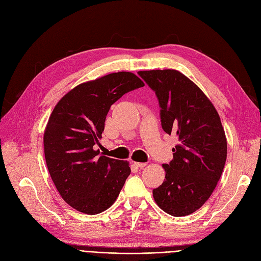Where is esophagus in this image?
I'll return each mask as SVG.
<instances>
[{
	"label": "esophagus",
	"instance_id": "obj_1",
	"mask_svg": "<svg viewBox=\"0 0 261 261\" xmlns=\"http://www.w3.org/2000/svg\"><path fill=\"white\" fill-rule=\"evenodd\" d=\"M134 165L137 166V167L143 168V167H145V166L147 165V163H146V162H143V163H140V162H134Z\"/></svg>",
	"mask_w": 261,
	"mask_h": 261
}]
</instances>
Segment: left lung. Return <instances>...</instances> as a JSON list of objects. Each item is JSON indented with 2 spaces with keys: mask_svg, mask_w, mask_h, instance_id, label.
Wrapping results in <instances>:
<instances>
[{
  "mask_svg": "<svg viewBox=\"0 0 261 261\" xmlns=\"http://www.w3.org/2000/svg\"><path fill=\"white\" fill-rule=\"evenodd\" d=\"M160 107L162 129L175 134L173 160L165 179L152 190L158 206L173 217L199 209L212 194L227 156V142L217 110L200 88L177 70L140 71Z\"/></svg>",
  "mask_w": 261,
  "mask_h": 261,
  "instance_id": "8db88e82",
  "label": "left lung"
}]
</instances>
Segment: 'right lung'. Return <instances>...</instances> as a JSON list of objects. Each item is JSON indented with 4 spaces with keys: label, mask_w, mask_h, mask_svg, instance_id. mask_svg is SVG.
Segmentation results:
<instances>
[{
    "label": "right lung",
    "mask_w": 261,
    "mask_h": 261,
    "mask_svg": "<svg viewBox=\"0 0 261 261\" xmlns=\"http://www.w3.org/2000/svg\"><path fill=\"white\" fill-rule=\"evenodd\" d=\"M131 72H115L77 85L55 106L43 135L50 176L75 210L97 214L110 208L131 173L129 163L100 154L97 146L113 103L143 87Z\"/></svg>",
    "instance_id": "right-lung-1"
}]
</instances>
